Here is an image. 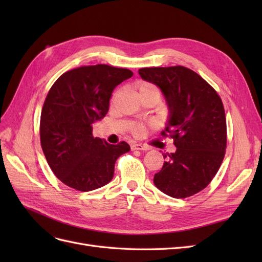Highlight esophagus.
<instances>
[{
    "instance_id": "1",
    "label": "esophagus",
    "mask_w": 262,
    "mask_h": 262,
    "mask_svg": "<svg viewBox=\"0 0 262 262\" xmlns=\"http://www.w3.org/2000/svg\"><path fill=\"white\" fill-rule=\"evenodd\" d=\"M131 148L132 149H140V150H147L148 149L145 145H142V144H139V143H133L131 145Z\"/></svg>"
}]
</instances>
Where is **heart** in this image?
Wrapping results in <instances>:
<instances>
[{"mask_svg": "<svg viewBox=\"0 0 262 262\" xmlns=\"http://www.w3.org/2000/svg\"><path fill=\"white\" fill-rule=\"evenodd\" d=\"M138 87V91H139V94H145V93H150V92H155V93H158L160 94V92H158V89L157 87L152 84V83H148V82H140L138 83L137 85ZM145 129H146V125L143 124V123H137L133 125V133L136 134V136H142L145 132Z\"/></svg>", "mask_w": 262, "mask_h": 262, "instance_id": "1", "label": "heart"}]
</instances>
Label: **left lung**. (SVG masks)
Returning <instances> with one entry per match:
<instances>
[{"label":"left lung","instance_id":"1","mask_svg":"<svg viewBox=\"0 0 262 262\" xmlns=\"http://www.w3.org/2000/svg\"><path fill=\"white\" fill-rule=\"evenodd\" d=\"M143 80L160 87L169 119L163 137L169 136L176 152L155 173L154 184L176 199L191 196L207 187L224 160L227 131L223 102L216 91L188 68H143Z\"/></svg>","mask_w":262,"mask_h":262}]
</instances>
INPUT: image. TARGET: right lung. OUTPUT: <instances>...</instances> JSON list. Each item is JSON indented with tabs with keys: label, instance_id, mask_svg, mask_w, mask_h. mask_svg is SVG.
<instances>
[{
	"label": "right lung",
	"instance_id": "add662e5",
	"mask_svg": "<svg viewBox=\"0 0 262 262\" xmlns=\"http://www.w3.org/2000/svg\"><path fill=\"white\" fill-rule=\"evenodd\" d=\"M132 75L128 69L85 66L63 73L51 86L41 110L40 143L64 185L91 191L113 179L116 161L130 146L94 138L93 124L107 115L115 87Z\"/></svg>",
	"mask_w": 262,
	"mask_h": 262
}]
</instances>
